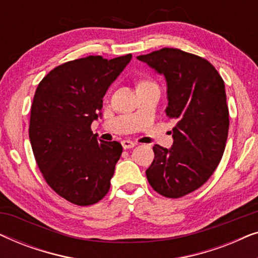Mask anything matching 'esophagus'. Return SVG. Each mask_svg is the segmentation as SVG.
<instances>
[{
    "mask_svg": "<svg viewBox=\"0 0 258 258\" xmlns=\"http://www.w3.org/2000/svg\"><path fill=\"white\" fill-rule=\"evenodd\" d=\"M122 147L124 148V149H130V148H134L136 146L135 142H133V141H129V140H124L122 141Z\"/></svg>",
    "mask_w": 258,
    "mask_h": 258,
    "instance_id": "esophagus-1",
    "label": "esophagus"
}]
</instances>
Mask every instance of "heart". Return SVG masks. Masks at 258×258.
Returning a JSON list of instances; mask_svg holds the SVG:
<instances>
[{
	"label": "heart",
	"mask_w": 258,
	"mask_h": 258,
	"mask_svg": "<svg viewBox=\"0 0 258 258\" xmlns=\"http://www.w3.org/2000/svg\"><path fill=\"white\" fill-rule=\"evenodd\" d=\"M144 83H151V82H149V81H142L140 84H144Z\"/></svg>",
	"instance_id": "obj_1"
}]
</instances>
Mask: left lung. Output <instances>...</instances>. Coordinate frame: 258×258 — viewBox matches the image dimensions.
<instances>
[{"label": "left lung", "instance_id": "obj_1", "mask_svg": "<svg viewBox=\"0 0 258 258\" xmlns=\"http://www.w3.org/2000/svg\"><path fill=\"white\" fill-rule=\"evenodd\" d=\"M137 59L164 75L167 116L176 122L170 149L153 147L147 169L149 184L169 199L202 186L220 164L229 130L224 81L209 61L175 48H163Z\"/></svg>", "mask_w": 258, "mask_h": 258}]
</instances>
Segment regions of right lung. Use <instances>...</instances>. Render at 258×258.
Returning <instances> with one entry per match:
<instances>
[{"instance_id": "1", "label": "right lung", "mask_w": 258, "mask_h": 258, "mask_svg": "<svg viewBox=\"0 0 258 258\" xmlns=\"http://www.w3.org/2000/svg\"><path fill=\"white\" fill-rule=\"evenodd\" d=\"M133 55L88 56L56 67L38 83L29 139L37 167L56 194L77 206L97 203L110 189L121 143L97 140L91 123Z\"/></svg>"}]
</instances>
